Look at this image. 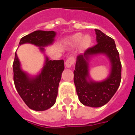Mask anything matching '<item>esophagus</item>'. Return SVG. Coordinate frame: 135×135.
Returning a JSON list of instances; mask_svg holds the SVG:
<instances>
[{"label": "esophagus", "instance_id": "esophagus-1", "mask_svg": "<svg viewBox=\"0 0 135 135\" xmlns=\"http://www.w3.org/2000/svg\"><path fill=\"white\" fill-rule=\"evenodd\" d=\"M74 61H75V59H74V57H70L68 59H67L66 61H65V66L66 68H71L73 64H74Z\"/></svg>", "mask_w": 135, "mask_h": 135}]
</instances>
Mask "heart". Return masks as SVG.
<instances>
[{
    "label": "heart",
    "instance_id": "obj_1",
    "mask_svg": "<svg viewBox=\"0 0 135 135\" xmlns=\"http://www.w3.org/2000/svg\"><path fill=\"white\" fill-rule=\"evenodd\" d=\"M71 42L74 45L80 42L82 49H87L91 45L92 38L89 34H85L82 36V33H76L71 37Z\"/></svg>",
    "mask_w": 135,
    "mask_h": 135
}]
</instances>
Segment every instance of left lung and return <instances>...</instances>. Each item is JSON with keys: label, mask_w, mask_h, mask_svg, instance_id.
<instances>
[{"label": "left lung", "mask_w": 135, "mask_h": 135, "mask_svg": "<svg viewBox=\"0 0 135 135\" xmlns=\"http://www.w3.org/2000/svg\"><path fill=\"white\" fill-rule=\"evenodd\" d=\"M97 44L76 57L74 82L80 101L84 105L99 108L104 105L115 93L121 81L122 65L115 41L101 30L95 29ZM104 54L109 58L111 71L101 82L92 81L89 76L88 61L92 56Z\"/></svg>", "instance_id": "1"}]
</instances>
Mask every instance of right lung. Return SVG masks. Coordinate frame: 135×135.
<instances>
[{
	"mask_svg": "<svg viewBox=\"0 0 135 135\" xmlns=\"http://www.w3.org/2000/svg\"><path fill=\"white\" fill-rule=\"evenodd\" d=\"M55 35L54 31H34L21 38L20 45L32 44L44 52L45 46L53 44ZM13 68L15 88L28 108L35 111H45L55 103L59 83L64 70L63 59L52 61L46 57L41 72L32 77L21 70L15 53Z\"/></svg>",
	"mask_w": 135,
	"mask_h": 135,
	"instance_id": "1",
	"label": "right lung"
}]
</instances>
